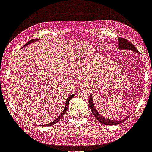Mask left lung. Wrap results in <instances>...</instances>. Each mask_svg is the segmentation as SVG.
Returning <instances> with one entry per match:
<instances>
[{
	"label": "left lung",
	"instance_id": "left-lung-1",
	"mask_svg": "<svg viewBox=\"0 0 152 152\" xmlns=\"http://www.w3.org/2000/svg\"><path fill=\"white\" fill-rule=\"evenodd\" d=\"M118 48L120 49H128V50H132L133 52H137V53H139L138 50L137 49L135 46L133 45V44L131 42H128L127 40L125 39V38H122V37H118ZM88 104H89V107H90L91 110H92V113L93 114V115L95 116L96 118L98 121H99L100 123L104 125H118L122 123L126 119H121L120 121H116V120H110V119H107V118H104L101 115H99V113L96 110V109L94 107V104H93V97L92 95L89 96V99H88Z\"/></svg>",
	"mask_w": 152,
	"mask_h": 152
}]
</instances>
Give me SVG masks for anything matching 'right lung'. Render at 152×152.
Returning <instances> with one entry per match:
<instances>
[{"label": "right lung", "instance_id": "right-lung-1", "mask_svg": "<svg viewBox=\"0 0 152 152\" xmlns=\"http://www.w3.org/2000/svg\"><path fill=\"white\" fill-rule=\"evenodd\" d=\"M35 41H38V39H33V40H30V42H28L27 43L25 44V45H24L23 47H25V46L28 45H29V44H31V43H32V42H35ZM74 96H75V94H73V95H70V96H68V98H67V99H66V103H65V107H64V110H63V112H62L61 114H60V115H59V117L57 118L56 119L54 120V121H53V122H50V123H48V124L44 125V126H53V125H55L56 123V122H59V120L61 119V118L63 117V116H64V114H65V112H66V110H67V108H68L69 101H70V99H71V98H72V97Z\"/></svg>", "mask_w": 152, "mask_h": 152}]
</instances>
